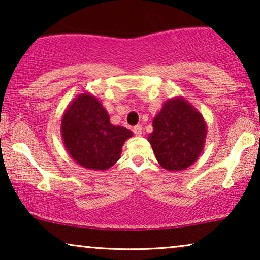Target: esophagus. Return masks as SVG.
Segmentation results:
<instances>
[{"label": "esophagus", "instance_id": "obj_1", "mask_svg": "<svg viewBox=\"0 0 260 260\" xmlns=\"http://www.w3.org/2000/svg\"><path fill=\"white\" fill-rule=\"evenodd\" d=\"M133 131H134V134L136 135V136H141V135H142V126H141V125L134 126Z\"/></svg>", "mask_w": 260, "mask_h": 260}]
</instances>
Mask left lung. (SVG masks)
Segmentation results:
<instances>
[{
  "instance_id": "1",
  "label": "left lung",
  "mask_w": 260,
  "mask_h": 260,
  "mask_svg": "<svg viewBox=\"0 0 260 260\" xmlns=\"http://www.w3.org/2000/svg\"><path fill=\"white\" fill-rule=\"evenodd\" d=\"M152 127L148 141L162 168L179 172L199 158L207 125L201 113L186 99H168L152 120Z\"/></svg>"
}]
</instances>
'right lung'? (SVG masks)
Wrapping results in <instances>:
<instances>
[{"mask_svg": "<svg viewBox=\"0 0 260 260\" xmlns=\"http://www.w3.org/2000/svg\"><path fill=\"white\" fill-rule=\"evenodd\" d=\"M133 133L110 123L109 113L94 95L81 93L67 106L61 120L66 150L78 165L106 170L118 161L122 147Z\"/></svg>", "mask_w": 260, "mask_h": 260, "instance_id": "1", "label": "right lung"}]
</instances>
